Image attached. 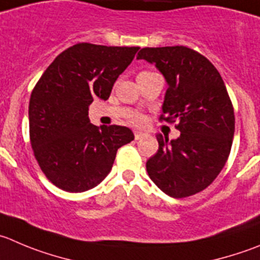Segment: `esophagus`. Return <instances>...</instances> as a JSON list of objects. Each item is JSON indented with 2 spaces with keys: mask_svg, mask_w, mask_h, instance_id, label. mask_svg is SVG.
Masks as SVG:
<instances>
[{
  "mask_svg": "<svg viewBox=\"0 0 260 260\" xmlns=\"http://www.w3.org/2000/svg\"><path fill=\"white\" fill-rule=\"evenodd\" d=\"M134 135H135V139L139 140V139H142L143 137H145V135H147V134H145L144 132H140V130H135Z\"/></svg>",
  "mask_w": 260,
  "mask_h": 260,
  "instance_id": "obj_1",
  "label": "esophagus"
}]
</instances>
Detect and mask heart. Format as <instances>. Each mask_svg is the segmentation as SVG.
<instances>
[{
  "label": "heart",
  "instance_id": "b5f03b06",
  "mask_svg": "<svg viewBox=\"0 0 260 260\" xmlns=\"http://www.w3.org/2000/svg\"><path fill=\"white\" fill-rule=\"evenodd\" d=\"M144 73H147V71H144ZM134 121H137V122H138V121H140V117H139V116H135V117H134Z\"/></svg>",
  "mask_w": 260,
  "mask_h": 260
}]
</instances>
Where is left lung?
Here are the masks:
<instances>
[{"label":"left lung","instance_id":"left-lung-1","mask_svg":"<svg viewBox=\"0 0 260 260\" xmlns=\"http://www.w3.org/2000/svg\"><path fill=\"white\" fill-rule=\"evenodd\" d=\"M138 60L153 63L169 85L162 112L177 121L180 137L157 134V153L147 160L150 180L167 195L185 198L214 181L226 165L235 116L226 85L204 56L184 46L142 48Z\"/></svg>","mask_w":260,"mask_h":260}]
</instances>
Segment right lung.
Here are the masks:
<instances>
[{"instance_id": "1", "label": "right lung", "mask_w": 260, "mask_h": 260, "mask_svg": "<svg viewBox=\"0 0 260 260\" xmlns=\"http://www.w3.org/2000/svg\"><path fill=\"white\" fill-rule=\"evenodd\" d=\"M139 47L78 43L54 58L33 89L29 132L47 179L69 192L93 189L110 174L117 149L134 140L126 126L90 123L89 106L108 100Z\"/></svg>"}]
</instances>
